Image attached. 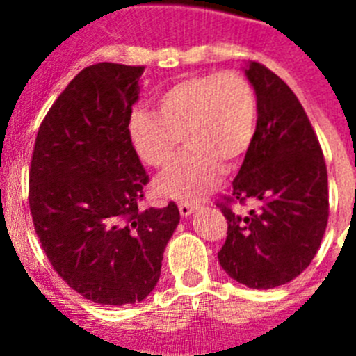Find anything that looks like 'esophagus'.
Here are the masks:
<instances>
[{"instance_id": "1", "label": "esophagus", "mask_w": 356, "mask_h": 356, "mask_svg": "<svg viewBox=\"0 0 356 356\" xmlns=\"http://www.w3.org/2000/svg\"><path fill=\"white\" fill-rule=\"evenodd\" d=\"M178 209H180L181 216L187 217L194 212V209H196V207H194L193 203H188V201H180V203H178Z\"/></svg>"}]
</instances>
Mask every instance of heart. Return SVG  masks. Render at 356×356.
<instances>
[{"label":"heart","mask_w":356,"mask_h":356,"mask_svg":"<svg viewBox=\"0 0 356 356\" xmlns=\"http://www.w3.org/2000/svg\"><path fill=\"white\" fill-rule=\"evenodd\" d=\"M159 114L137 108L128 131L140 159L151 168L168 165L188 143V149L162 172L156 188L163 196L197 201L250 151L259 127V97L242 72H203L185 76L156 99Z\"/></svg>","instance_id":"b5f03b06"}]
</instances>
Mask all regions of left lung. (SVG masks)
Listing matches in <instances>:
<instances>
[{
    "label": "left lung",
    "instance_id": "obj_1",
    "mask_svg": "<svg viewBox=\"0 0 356 356\" xmlns=\"http://www.w3.org/2000/svg\"><path fill=\"white\" fill-rule=\"evenodd\" d=\"M248 80L259 97V127L234 191L217 201L228 222L217 259L250 289L284 285L310 266L328 225V172L310 119L291 87L251 62ZM253 200L250 214L234 202Z\"/></svg>",
    "mask_w": 356,
    "mask_h": 356
}]
</instances>
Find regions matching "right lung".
Listing matches in <instances>:
<instances>
[{
    "instance_id": "right-lung-1",
    "label": "right lung",
    "mask_w": 356,
    "mask_h": 356,
    "mask_svg": "<svg viewBox=\"0 0 356 356\" xmlns=\"http://www.w3.org/2000/svg\"><path fill=\"white\" fill-rule=\"evenodd\" d=\"M144 65L81 69L37 131L28 201L40 246L71 289L99 305L139 303L160 278L180 210L143 209L149 181L128 131Z\"/></svg>"
}]
</instances>
